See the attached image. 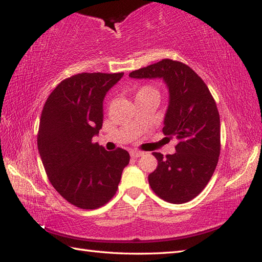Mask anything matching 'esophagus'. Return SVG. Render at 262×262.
I'll return each mask as SVG.
<instances>
[{"label":"esophagus","mask_w":262,"mask_h":262,"mask_svg":"<svg viewBox=\"0 0 262 262\" xmlns=\"http://www.w3.org/2000/svg\"><path fill=\"white\" fill-rule=\"evenodd\" d=\"M144 152L143 151H139V150H133V151H130V156L133 158H137V157H141L143 156Z\"/></svg>","instance_id":"esophagus-1"}]
</instances>
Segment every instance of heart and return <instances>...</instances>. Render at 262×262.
Here are the masks:
<instances>
[{
  "instance_id": "obj_1",
  "label": "heart",
  "mask_w": 262,
  "mask_h": 262,
  "mask_svg": "<svg viewBox=\"0 0 262 262\" xmlns=\"http://www.w3.org/2000/svg\"><path fill=\"white\" fill-rule=\"evenodd\" d=\"M148 94H155L157 95V90L152 86H149V85H145V86H142L140 88L139 90L136 92V97L142 96V95H148Z\"/></svg>"
}]
</instances>
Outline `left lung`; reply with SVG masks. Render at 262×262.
<instances>
[{"label": "left lung", "instance_id": "8db88e82", "mask_svg": "<svg viewBox=\"0 0 262 262\" xmlns=\"http://www.w3.org/2000/svg\"><path fill=\"white\" fill-rule=\"evenodd\" d=\"M132 78H162L168 90L163 133L176 137L173 155L154 152L158 166L148 177L159 198L170 203L198 196L214 173L221 151L220 114L209 89L188 66L164 59L134 70Z\"/></svg>", "mask_w": 262, "mask_h": 262}]
</instances>
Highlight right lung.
<instances>
[{"label":"right lung","mask_w":262,"mask_h":262,"mask_svg":"<svg viewBox=\"0 0 262 262\" xmlns=\"http://www.w3.org/2000/svg\"><path fill=\"white\" fill-rule=\"evenodd\" d=\"M123 73H82L66 78L43 105L38 150L48 179L62 198L96 209L114 196L129 154L106 151L92 137L103 126V101Z\"/></svg>","instance_id":"obj_1"}]
</instances>
